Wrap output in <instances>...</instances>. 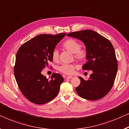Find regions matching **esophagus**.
Listing matches in <instances>:
<instances>
[{
    "instance_id": "34e87169",
    "label": "esophagus",
    "mask_w": 129,
    "mask_h": 129,
    "mask_svg": "<svg viewBox=\"0 0 129 129\" xmlns=\"http://www.w3.org/2000/svg\"><path fill=\"white\" fill-rule=\"evenodd\" d=\"M72 78V76H67V77H66V79H71Z\"/></svg>"
}]
</instances>
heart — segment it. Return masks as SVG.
<instances>
[{"mask_svg": "<svg viewBox=\"0 0 129 129\" xmlns=\"http://www.w3.org/2000/svg\"><path fill=\"white\" fill-rule=\"evenodd\" d=\"M62 47L68 51L74 54L75 58L79 61H83L87 57V51L85 49L81 48V45L79 42L74 39H68L63 43ZM52 58L54 61L59 59V51L57 49L53 50ZM77 67L75 64H62L58 68L59 71L67 75H71L74 72L75 69Z\"/></svg>", "mask_w": 129, "mask_h": 129, "instance_id": "obj_1", "label": "heart"}]
</instances>
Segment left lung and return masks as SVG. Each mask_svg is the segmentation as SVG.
Instances as JSON below:
<instances>
[{"mask_svg":"<svg viewBox=\"0 0 129 129\" xmlns=\"http://www.w3.org/2000/svg\"><path fill=\"white\" fill-rule=\"evenodd\" d=\"M67 36L82 41L87 51L83 70H91L88 80L78 78L81 83L76 88L79 96L90 101L102 98L113 86L117 71L115 50L109 40L91 30L70 33Z\"/></svg>","mask_w":129,"mask_h":129,"instance_id":"obj_1","label":"left lung"}]
</instances>
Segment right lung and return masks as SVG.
Wrapping results in <instances>:
<instances>
[{
	"label": "right lung",
	"mask_w": 129,
	"mask_h": 129,
	"mask_svg": "<svg viewBox=\"0 0 129 129\" xmlns=\"http://www.w3.org/2000/svg\"><path fill=\"white\" fill-rule=\"evenodd\" d=\"M66 33L52 36L40 34L21 46L16 54L14 74L18 86L28 100L42 105L55 98L64 78L54 73L51 79L41 74L52 61V53Z\"/></svg>",
	"instance_id": "obj_1"
}]
</instances>
